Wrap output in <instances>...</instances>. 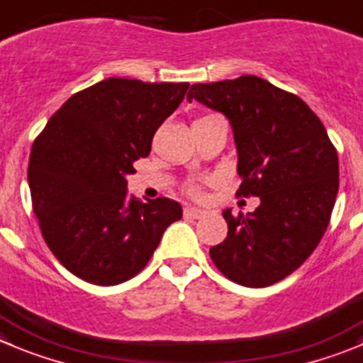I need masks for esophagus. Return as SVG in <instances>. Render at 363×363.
Listing matches in <instances>:
<instances>
[{
  "instance_id": "esophagus-1",
  "label": "esophagus",
  "mask_w": 363,
  "mask_h": 363,
  "mask_svg": "<svg viewBox=\"0 0 363 363\" xmlns=\"http://www.w3.org/2000/svg\"><path fill=\"white\" fill-rule=\"evenodd\" d=\"M204 215H206L204 209L191 208V206H186L184 208V216H188V218H202Z\"/></svg>"
}]
</instances>
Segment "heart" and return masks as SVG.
Returning <instances> with one entry per match:
<instances>
[{
  "instance_id": "heart-1",
  "label": "heart",
  "mask_w": 363,
  "mask_h": 363,
  "mask_svg": "<svg viewBox=\"0 0 363 363\" xmlns=\"http://www.w3.org/2000/svg\"><path fill=\"white\" fill-rule=\"evenodd\" d=\"M188 191L191 193V195H199V189H197V188H189Z\"/></svg>"
}]
</instances>
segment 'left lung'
I'll use <instances>...</instances> for the list:
<instances>
[{
    "instance_id": "obj_1",
    "label": "left lung",
    "mask_w": 363,
    "mask_h": 363,
    "mask_svg": "<svg viewBox=\"0 0 363 363\" xmlns=\"http://www.w3.org/2000/svg\"><path fill=\"white\" fill-rule=\"evenodd\" d=\"M197 100L228 118L238 152L240 197L252 213H222L228 238L209 249L235 283L263 289L299 269L326 233L338 193V155L319 116L296 94L243 74L193 84Z\"/></svg>"
}]
</instances>
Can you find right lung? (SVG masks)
I'll list each match as a JSON object with an SVG mask.
<instances>
[{
  "instance_id": "right-lung-1",
  "label": "right lung",
  "mask_w": 363,
  "mask_h": 363,
  "mask_svg": "<svg viewBox=\"0 0 363 363\" xmlns=\"http://www.w3.org/2000/svg\"><path fill=\"white\" fill-rule=\"evenodd\" d=\"M188 82L105 79L74 93L33 141L32 206L43 238L80 279L113 286L140 274L162 233L182 218L179 202L127 195L134 161L177 109Z\"/></svg>"
}]
</instances>
